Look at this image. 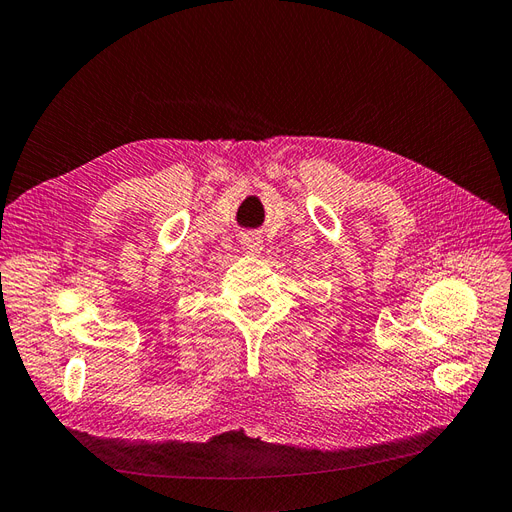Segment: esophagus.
<instances>
[{"instance_id": "obj_1", "label": "esophagus", "mask_w": 512, "mask_h": 512, "mask_svg": "<svg viewBox=\"0 0 512 512\" xmlns=\"http://www.w3.org/2000/svg\"><path fill=\"white\" fill-rule=\"evenodd\" d=\"M242 251L246 253V255H259L261 253V242H259V238H253V235H246V238L242 240Z\"/></svg>"}]
</instances>
